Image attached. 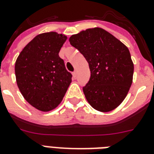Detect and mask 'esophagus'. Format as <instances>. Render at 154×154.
Wrapping results in <instances>:
<instances>
[{"label": "esophagus", "instance_id": "obj_1", "mask_svg": "<svg viewBox=\"0 0 154 154\" xmlns=\"http://www.w3.org/2000/svg\"><path fill=\"white\" fill-rule=\"evenodd\" d=\"M73 77L74 78V79L77 77V72H76V71L73 72Z\"/></svg>", "mask_w": 154, "mask_h": 154}]
</instances>
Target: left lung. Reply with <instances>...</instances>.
Returning a JSON list of instances; mask_svg holds the SVG:
<instances>
[{
    "mask_svg": "<svg viewBox=\"0 0 154 154\" xmlns=\"http://www.w3.org/2000/svg\"><path fill=\"white\" fill-rule=\"evenodd\" d=\"M69 41L88 63L91 76L83 91L89 104L100 112L114 109L132 83L134 65L128 48L102 28L81 31Z\"/></svg>",
    "mask_w": 154,
    "mask_h": 154,
    "instance_id": "obj_1",
    "label": "left lung"
}]
</instances>
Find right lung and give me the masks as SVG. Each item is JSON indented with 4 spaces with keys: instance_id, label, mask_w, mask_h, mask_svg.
I'll return each mask as SVG.
<instances>
[{
    "instance_id": "right-lung-1",
    "label": "right lung",
    "mask_w": 154,
    "mask_h": 154,
    "mask_svg": "<svg viewBox=\"0 0 154 154\" xmlns=\"http://www.w3.org/2000/svg\"><path fill=\"white\" fill-rule=\"evenodd\" d=\"M66 37L55 32L35 37L15 62L16 82L30 105L41 111L55 109L63 100L72 81L59 52Z\"/></svg>"
}]
</instances>
